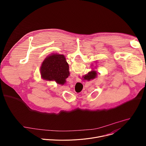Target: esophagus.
I'll use <instances>...</instances> for the list:
<instances>
[{
    "label": "esophagus",
    "instance_id": "obj_1",
    "mask_svg": "<svg viewBox=\"0 0 146 146\" xmlns=\"http://www.w3.org/2000/svg\"><path fill=\"white\" fill-rule=\"evenodd\" d=\"M76 81L77 82H80L81 81V79L80 78H78V77H76Z\"/></svg>",
    "mask_w": 146,
    "mask_h": 146
}]
</instances>
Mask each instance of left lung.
<instances>
[{"label": "left lung", "instance_id": "1", "mask_svg": "<svg viewBox=\"0 0 146 146\" xmlns=\"http://www.w3.org/2000/svg\"><path fill=\"white\" fill-rule=\"evenodd\" d=\"M69 65L64 55L52 54L48 56L41 65V76L47 80H55L64 85L70 74Z\"/></svg>", "mask_w": 146, "mask_h": 146}]
</instances>
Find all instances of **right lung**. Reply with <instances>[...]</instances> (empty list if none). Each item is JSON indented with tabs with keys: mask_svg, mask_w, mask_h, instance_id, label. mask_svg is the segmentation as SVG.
<instances>
[{
	"mask_svg": "<svg viewBox=\"0 0 146 146\" xmlns=\"http://www.w3.org/2000/svg\"><path fill=\"white\" fill-rule=\"evenodd\" d=\"M97 76V73L96 71L95 70H92L91 72H90L88 74L83 76V78H84V80H91L92 79H94L95 78H96Z\"/></svg>",
	"mask_w": 146,
	"mask_h": 146,
	"instance_id": "obj_1",
	"label": "right lung"
}]
</instances>
